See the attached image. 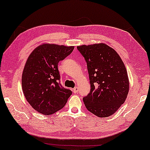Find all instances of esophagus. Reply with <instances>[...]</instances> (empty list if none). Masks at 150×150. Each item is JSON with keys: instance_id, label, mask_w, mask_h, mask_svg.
I'll use <instances>...</instances> for the list:
<instances>
[{"instance_id": "esophagus-1", "label": "esophagus", "mask_w": 150, "mask_h": 150, "mask_svg": "<svg viewBox=\"0 0 150 150\" xmlns=\"http://www.w3.org/2000/svg\"><path fill=\"white\" fill-rule=\"evenodd\" d=\"M78 92V87H75L73 89V92L75 93V94H77Z\"/></svg>"}]
</instances>
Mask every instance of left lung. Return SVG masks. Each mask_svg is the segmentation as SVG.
I'll return each mask as SVG.
<instances>
[{"instance_id":"obj_1","label":"left lung","mask_w":150,"mask_h":150,"mask_svg":"<svg viewBox=\"0 0 150 150\" xmlns=\"http://www.w3.org/2000/svg\"><path fill=\"white\" fill-rule=\"evenodd\" d=\"M87 63L90 92L83 98L88 111L100 117L114 114L126 101L129 84L123 61L104 43L77 46Z\"/></svg>"}]
</instances>
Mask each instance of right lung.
I'll return each mask as SVG.
<instances>
[{
    "mask_svg": "<svg viewBox=\"0 0 150 150\" xmlns=\"http://www.w3.org/2000/svg\"><path fill=\"white\" fill-rule=\"evenodd\" d=\"M74 48L45 43L34 49L27 59L22 75L23 91L29 104L42 114L50 115L62 109L72 94L58 82V64Z\"/></svg>",
    "mask_w": 150,
    "mask_h": 150,
    "instance_id": "right-lung-1",
    "label": "right lung"
}]
</instances>
